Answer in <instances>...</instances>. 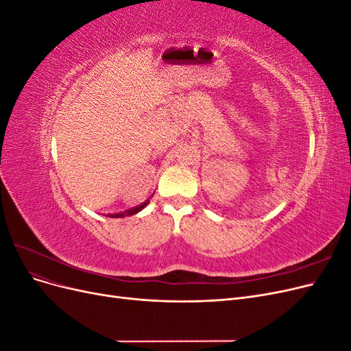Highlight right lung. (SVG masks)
Here are the masks:
<instances>
[{
	"instance_id": "right-lung-1",
	"label": "right lung",
	"mask_w": 351,
	"mask_h": 351,
	"mask_svg": "<svg viewBox=\"0 0 351 351\" xmlns=\"http://www.w3.org/2000/svg\"><path fill=\"white\" fill-rule=\"evenodd\" d=\"M147 204H149V200L143 202V204L139 205V206H134V208L127 209V210H124V212H119V214H110L108 217H111V218H123V217H125V215H134V214H137V212H139V210H142Z\"/></svg>"
}]
</instances>
